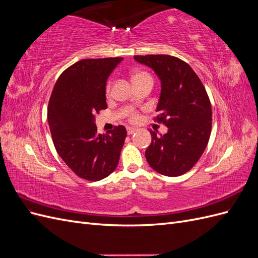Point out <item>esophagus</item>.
I'll list each match as a JSON object with an SVG mask.
<instances>
[{
  "mask_svg": "<svg viewBox=\"0 0 258 258\" xmlns=\"http://www.w3.org/2000/svg\"><path fill=\"white\" fill-rule=\"evenodd\" d=\"M137 130H138L137 128H134V127H128V128H127V134H128L129 136H131V135H134Z\"/></svg>",
  "mask_w": 258,
  "mask_h": 258,
  "instance_id": "esophagus-1",
  "label": "esophagus"
}]
</instances>
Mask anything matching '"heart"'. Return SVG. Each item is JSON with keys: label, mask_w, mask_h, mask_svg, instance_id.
I'll return each instance as SVG.
<instances>
[{"label": "heart", "mask_w": 258, "mask_h": 258, "mask_svg": "<svg viewBox=\"0 0 258 258\" xmlns=\"http://www.w3.org/2000/svg\"><path fill=\"white\" fill-rule=\"evenodd\" d=\"M144 77H151V76H150V74H147V73H145V72H136L134 75H132V81L140 80V79H144ZM151 79H152V77H151ZM110 90H111V86L107 85L106 91L110 92ZM131 120H132V121L138 120V116H137V115L132 116V117H131Z\"/></svg>", "instance_id": "1"}]
</instances>
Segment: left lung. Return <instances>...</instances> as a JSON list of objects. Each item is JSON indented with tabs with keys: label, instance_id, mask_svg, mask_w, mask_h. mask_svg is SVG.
Instances as JSON below:
<instances>
[{
	"label": "left lung",
	"instance_id": "obj_1",
	"mask_svg": "<svg viewBox=\"0 0 258 258\" xmlns=\"http://www.w3.org/2000/svg\"><path fill=\"white\" fill-rule=\"evenodd\" d=\"M139 63L154 70L161 84L156 112L168 127L157 136L150 130L152 143L146 160L156 172L178 176L189 171L208 145L212 128V108L205 86L194 70L169 54L135 56Z\"/></svg>",
	"mask_w": 258,
	"mask_h": 258
}]
</instances>
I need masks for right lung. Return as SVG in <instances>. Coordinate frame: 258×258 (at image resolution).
<instances>
[{"instance_id": "add662e5", "label": "right lung", "mask_w": 258, "mask_h": 258, "mask_svg": "<svg viewBox=\"0 0 258 258\" xmlns=\"http://www.w3.org/2000/svg\"><path fill=\"white\" fill-rule=\"evenodd\" d=\"M123 58L84 59L62 72L54 84L47 119L57 153L82 178L100 181L119 161L127 130L115 127L98 134L95 115L107 107V77Z\"/></svg>"}]
</instances>
